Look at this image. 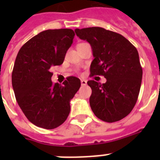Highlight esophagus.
I'll use <instances>...</instances> for the list:
<instances>
[{"label":"esophagus","mask_w":160,"mask_h":160,"mask_svg":"<svg viewBox=\"0 0 160 160\" xmlns=\"http://www.w3.org/2000/svg\"><path fill=\"white\" fill-rule=\"evenodd\" d=\"M87 83V82L86 81V80H84V79H81V84L82 86H86Z\"/></svg>","instance_id":"34e87169"}]
</instances>
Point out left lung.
Wrapping results in <instances>:
<instances>
[{
  "instance_id": "obj_1",
  "label": "left lung",
  "mask_w": 160,
  "mask_h": 160,
  "mask_svg": "<svg viewBox=\"0 0 160 160\" xmlns=\"http://www.w3.org/2000/svg\"><path fill=\"white\" fill-rule=\"evenodd\" d=\"M76 35L91 46L94 60L90 77L102 75L107 82H87L92 90L90 105L104 122H114L128 116L136 103L142 70L136 48L119 33L101 27L76 29Z\"/></svg>"
}]
</instances>
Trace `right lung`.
I'll use <instances>...</instances> for the list:
<instances>
[{
  "label": "right lung",
  "instance_id": "right-lung-1",
  "mask_svg": "<svg viewBox=\"0 0 160 160\" xmlns=\"http://www.w3.org/2000/svg\"><path fill=\"white\" fill-rule=\"evenodd\" d=\"M74 32L70 29H48L32 38L20 49L12 73L18 105L29 122L44 129L63 123L70 111V100L81 87L73 76L62 85L53 84L50 68L63 63Z\"/></svg>",
  "mask_w": 160,
  "mask_h": 160
}]
</instances>
